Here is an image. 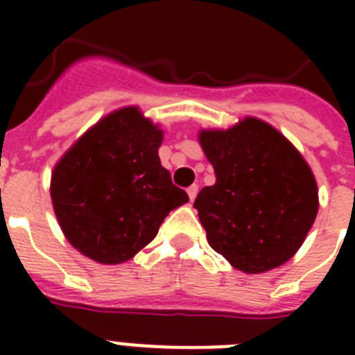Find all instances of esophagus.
<instances>
[{"mask_svg":"<svg viewBox=\"0 0 355 355\" xmlns=\"http://www.w3.org/2000/svg\"><path fill=\"white\" fill-rule=\"evenodd\" d=\"M197 191H199V186H197V184H193V186H189V188H188L189 200H195V197H197Z\"/></svg>","mask_w":355,"mask_h":355,"instance_id":"1","label":"esophagus"}]
</instances>
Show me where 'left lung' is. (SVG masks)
<instances>
[{
	"label": "left lung",
	"mask_w": 355,
	"mask_h": 355,
	"mask_svg": "<svg viewBox=\"0 0 355 355\" xmlns=\"http://www.w3.org/2000/svg\"><path fill=\"white\" fill-rule=\"evenodd\" d=\"M199 141L216 171V184L193 202L210 247L248 275L286 263L319 210L317 182L302 155L256 118L228 130H200Z\"/></svg>",
	"instance_id": "obj_1"
}]
</instances>
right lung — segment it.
<instances>
[{
    "label": "right lung",
    "instance_id": "obj_1",
    "mask_svg": "<svg viewBox=\"0 0 355 355\" xmlns=\"http://www.w3.org/2000/svg\"><path fill=\"white\" fill-rule=\"evenodd\" d=\"M158 125L136 107L108 114L80 136L51 175L64 236L94 261H128L149 245L169 211L188 202L162 167Z\"/></svg>",
    "mask_w": 355,
    "mask_h": 355
}]
</instances>
